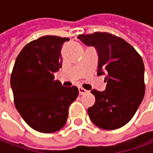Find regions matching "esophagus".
Returning a JSON list of instances; mask_svg holds the SVG:
<instances>
[{"label":"esophagus","mask_w":153,"mask_h":153,"mask_svg":"<svg viewBox=\"0 0 153 153\" xmlns=\"http://www.w3.org/2000/svg\"><path fill=\"white\" fill-rule=\"evenodd\" d=\"M86 92V90H85V89L82 88V87H79V95H84V94H85Z\"/></svg>","instance_id":"esophagus-1"}]
</instances>
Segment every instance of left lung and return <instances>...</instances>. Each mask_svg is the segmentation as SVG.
Segmentation results:
<instances>
[{"label":"left lung","mask_w":153,"mask_h":153,"mask_svg":"<svg viewBox=\"0 0 153 153\" xmlns=\"http://www.w3.org/2000/svg\"><path fill=\"white\" fill-rule=\"evenodd\" d=\"M78 38L97 49L98 75L108 74L106 90L91 91L96 102L88 108L89 117L99 128L119 129L133 118L145 95L142 58L128 42L109 33L79 34Z\"/></svg>","instance_id":"8db88e82"}]
</instances>
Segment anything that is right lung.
Here are the masks:
<instances>
[{
  "label": "right lung",
  "instance_id": "obj_1",
  "mask_svg": "<svg viewBox=\"0 0 153 153\" xmlns=\"http://www.w3.org/2000/svg\"><path fill=\"white\" fill-rule=\"evenodd\" d=\"M69 38L45 35L20 51L11 74L14 104L24 120L36 131L53 133L66 124L68 108L76 100V86L54 79L62 68L61 50Z\"/></svg>",
  "mask_w": 153,
  "mask_h": 153
}]
</instances>
